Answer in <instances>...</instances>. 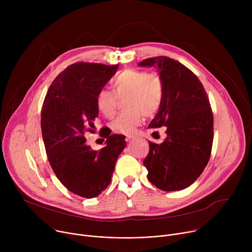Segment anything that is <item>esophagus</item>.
<instances>
[{"label": "esophagus", "instance_id": "obj_1", "mask_svg": "<svg viewBox=\"0 0 252 252\" xmlns=\"http://www.w3.org/2000/svg\"><path fill=\"white\" fill-rule=\"evenodd\" d=\"M134 137H135L134 135H130V134H128V135H126V141H130V140H132Z\"/></svg>", "mask_w": 252, "mask_h": 252}]
</instances>
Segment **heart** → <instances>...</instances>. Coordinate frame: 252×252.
I'll return each mask as SVG.
<instances>
[{"label": "heart", "mask_w": 252, "mask_h": 252, "mask_svg": "<svg viewBox=\"0 0 252 252\" xmlns=\"http://www.w3.org/2000/svg\"><path fill=\"white\" fill-rule=\"evenodd\" d=\"M113 92L99 90L95 96L96 109L106 118L116 114L118 98H124V107L126 110L120 113L112 123L115 132L130 134L143 119L156 116L163 102L164 82L157 73L128 68L121 71L112 82Z\"/></svg>", "instance_id": "b5f03b06"}]
</instances>
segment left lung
Wrapping results in <instances>:
<instances>
[{"label":"left lung","mask_w":252,"mask_h":252,"mask_svg":"<svg viewBox=\"0 0 252 252\" xmlns=\"http://www.w3.org/2000/svg\"><path fill=\"white\" fill-rule=\"evenodd\" d=\"M141 66H158L164 82V98L149 127H166L160 145L149 141L143 160L149 181L164 191L192 185L210 158L213 141V114L205 90L186 65L168 57L143 60Z\"/></svg>","instance_id":"1"}]
</instances>
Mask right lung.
<instances>
[{
  "label": "right lung",
  "instance_id": "right-lung-1",
  "mask_svg": "<svg viewBox=\"0 0 252 252\" xmlns=\"http://www.w3.org/2000/svg\"><path fill=\"white\" fill-rule=\"evenodd\" d=\"M118 67L87 62L70 64L54 80L43 103L41 126L49 162L62 185L82 197H95L111 184L126 147L125 135L103 132L106 145L96 152L85 137L98 114L96 94Z\"/></svg>",
  "mask_w": 252,
  "mask_h": 252
}]
</instances>
